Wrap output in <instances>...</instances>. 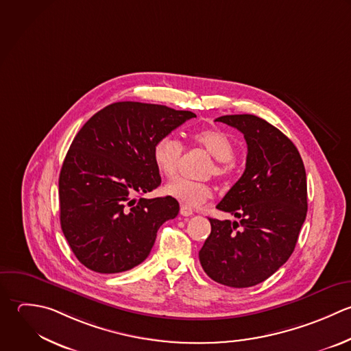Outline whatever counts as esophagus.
Wrapping results in <instances>:
<instances>
[{"label":"esophagus","instance_id":"esophagus-1","mask_svg":"<svg viewBox=\"0 0 351 351\" xmlns=\"http://www.w3.org/2000/svg\"><path fill=\"white\" fill-rule=\"evenodd\" d=\"M180 215H182V216H184V217H189V216H193V215H194V212H193V209H191L190 206L182 205V206H180Z\"/></svg>","mask_w":351,"mask_h":351}]
</instances>
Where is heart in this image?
Instances as JSON below:
<instances>
[{
    "mask_svg": "<svg viewBox=\"0 0 351 351\" xmlns=\"http://www.w3.org/2000/svg\"><path fill=\"white\" fill-rule=\"evenodd\" d=\"M191 139L205 147L216 158L210 173H215L217 178H228L232 175L235 171V145L228 134L219 128H210L194 132ZM182 153L183 145L176 138L171 135L158 138L152 149V158L157 172L167 179L173 178L178 172ZM164 191L176 201L193 208L204 205L213 195V190L208 183L184 178L172 180L165 186Z\"/></svg>",
    "mask_w": 351,
    "mask_h": 351,
    "instance_id": "b5f03b06",
    "label": "heart"
}]
</instances>
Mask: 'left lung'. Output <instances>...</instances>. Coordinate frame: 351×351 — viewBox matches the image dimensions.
<instances>
[{
  "label": "left lung",
  "instance_id": "8db88e82",
  "mask_svg": "<svg viewBox=\"0 0 351 351\" xmlns=\"http://www.w3.org/2000/svg\"><path fill=\"white\" fill-rule=\"evenodd\" d=\"M216 121L243 134L246 169L216 206L239 223L209 219L199 263L215 282L245 289L267 280L293 254L308 212L306 172L295 145L264 119L227 114Z\"/></svg>",
  "mask_w": 351,
  "mask_h": 351
}]
</instances>
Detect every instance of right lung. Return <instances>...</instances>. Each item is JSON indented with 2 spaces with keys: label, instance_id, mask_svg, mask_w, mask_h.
Masks as SVG:
<instances>
[{
  "label": "right lung",
  "instance_id": "right-lung-1",
  "mask_svg": "<svg viewBox=\"0 0 351 351\" xmlns=\"http://www.w3.org/2000/svg\"><path fill=\"white\" fill-rule=\"evenodd\" d=\"M195 117L156 104L114 102L76 134L58 179L60 223L76 258L98 274H119L149 256L158 228L179 213L167 195L142 198L161 183L156 141Z\"/></svg>",
  "mask_w": 351,
  "mask_h": 351
}]
</instances>
